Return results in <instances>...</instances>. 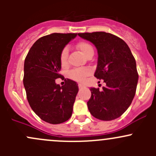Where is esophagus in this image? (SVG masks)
I'll use <instances>...</instances> for the list:
<instances>
[{
	"instance_id": "obj_1",
	"label": "esophagus",
	"mask_w": 156,
	"mask_h": 156,
	"mask_svg": "<svg viewBox=\"0 0 156 156\" xmlns=\"http://www.w3.org/2000/svg\"><path fill=\"white\" fill-rule=\"evenodd\" d=\"M78 87H79V88H83V87H85V86H84V84H81V83H79V84H78Z\"/></svg>"
}]
</instances>
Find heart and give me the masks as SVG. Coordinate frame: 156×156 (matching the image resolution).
Wrapping results in <instances>:
<instances>
[{"instance_id":"obj_1","label":"heart","mask_w":156,"mask_h":156,"mask_svg":"<svg viewBox=\"0 0 156 156\" xmlns=\"http://www.w3.org/2000/svg\"><path fill=\"white\" fill-rule=\"evenodd\" d=\"M77 48L81 52L82 54L87 57L88 55L91 53H94V48L89 43L85 41H81L77 44ZM67 56H68V50L64 48L62 50L60 54V62L62 66H65L67 63ZM90 71L87 68L75 69L71 71L69 73V78L75 81H82L89 74Z\"/></svg>"}]
</instances>
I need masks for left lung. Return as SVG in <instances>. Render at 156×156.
Masks as SVG:
<instances>
[{"mask_svg":"<svg viewBox=\"0 0 156 156\" xmlns=\"http://www.w3.org/2000/svg\"><path fill=\"white\" fill-rule=\"evenodd\" d=\"M78 34L97 48L98 61L94 76L106 84L103 90L90 89L88 109L96 119L114 120L128 108L136 93L138 73L134 57L127 44L114 34L104 31Z\"/></svg>","mask_w":156,"mask_h":156,"instance_id":"1","label":"left lung"}]
</instances>
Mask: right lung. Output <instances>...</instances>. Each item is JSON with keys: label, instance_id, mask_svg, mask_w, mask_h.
Masks as SVG:
<instances>
[{"label": "right lung", "instance_id": "right-lung-1", "mask_svg": "<svg viewBox=\"0 0 156 156\" xmlns=\"http://www.w3.org/2000/svg\"><path fill=\"white\" fill-rule=\"evenodd\" d=\"M76 36L75 33H53L40 37L25 59L23 84L28 102L41 119L53 125L70 119L78 92V84L72 80L65 79L62 86L55 82L62 77L61 52Z\"/></svg>", "mask_w": 156, "mask_h": 156}]
</instances>
